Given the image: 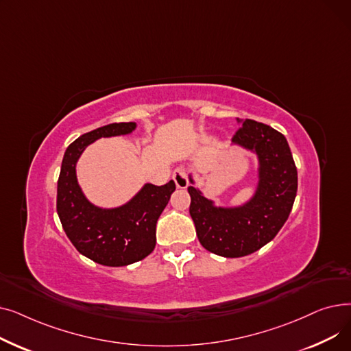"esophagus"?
I'll list each match as a JSON object with an SVG mask.
<instances>
[{
	"instance_id": "34e87169",
	"label": "esophagus",
	"mask_w": 351,
	"mask_h": 351,
	"mask_svg": "<svg viewBox=\"0 0 351 351\" xmlns=\"http://www.w3.org/2000/svg\"><path fill=\"white\" fill-rule=\"evenodd\" d=\"M172 178H173L175 183H176V188L178 189H185L188 186L189 179H188V171L185 168L175 169Z\"/></svg>"
}]
</instances>
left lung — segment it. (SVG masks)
<instances>
[{"label": "left lung", "instance_id": "obj_1", "mask_svg": "<svg viewBox=\"0 0 351 351\" xmlns=\"http://www.w3.org/2000/svg\"><path fill=\"white\" fill-rule=\"evenodd\" d=\"M239 123L232 141L259 158L254 196L241 208H216L200 191L188 188L189 213L200 245L223 257L247 256L269 243L285 225L298 193V169L286 138L262 122Z\"/></svg>", "mask_w": 351, "mask_h": 351}]
</instances>
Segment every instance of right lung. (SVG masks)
I'll use <instances>...</instances> for the list:
<instances>
[{
  "instance_id": "right-lung-1",
  "label": "right lung",
  "mask_w": 351,
  "mask_h": 351,
  "mask_svg": "<svg viewBox=\"0 0 351 351\" xmlns=\"http://www.w3.org/2000/svg\"><path fill=\"white\" fill-rule=\"evenodd\" d=\"M135 122L109 123L81 135L65 151L57 188V212L75 249L95 263L119 267L142 261L156 245V222L176 189L171 180L163 186L146 185L126 205L101 209L86 200L75 166L85 147L99 138L131 134Z\"/></svg>"
}]
</instances>
